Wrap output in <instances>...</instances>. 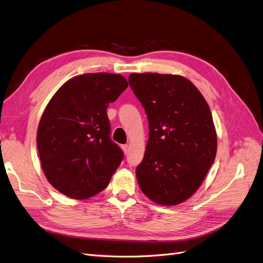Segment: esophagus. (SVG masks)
<instances>
[{"instance_id":"1","label":"esophagus","mask_w":263,"mask_h":263,"mask_svg":"<svg viewBox=\"0 0 263 263\" xmlns=\"http://www.w3.org/2000/svg\"><path fill=\"white\" fill-rule=\"evenodd\" d=\"M122 149L125 154L128 153V149H129V146L128 145H122Z\"/></svg>"}]
</instances>
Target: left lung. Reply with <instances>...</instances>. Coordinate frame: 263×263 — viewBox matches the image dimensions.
<instances>
[{"instance_id":"8db88e82","label":"left lung","mask_w":263,"mask_h":263,"mask_svg":"<svg viewBox=\"0 0 263 263\" xmlns=\"http://www.w3.org/2000/svg\"><path fill=\"white\" fill-rule=\"evenodd\" d=\"M128 81L149 123L145 156L136 168L139 187L157 204H180L200 187L216 157L210 106L184 77L132 73Z\"/></svg>"}]
</instances>
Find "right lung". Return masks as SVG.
<instances>
[{
  "mask_svg": "<svg viewBox=\"0 0 263 263\" xmlns=\"http://www.w3.org/2000/svg\"><path fill=\"white\" fill-rule=\"evenodd\" d=\"M127 86L121 74L77 76L46 106L37 148L47 180L60 193L84 200L108 185L124 154L110 139L106 109Z\"/></svg>",
  "mask_w": 263,
  "mask_h": 263,
  "instance_id": "1",
  "label": "right lung"
}]
</instances>
